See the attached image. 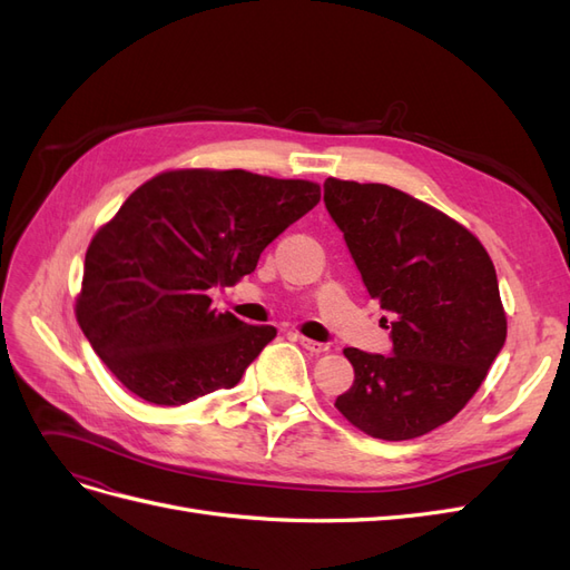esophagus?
Returning <instances> with one entry per match:
<instances>
[{
	"label": "esophagus",
	"instance_id": "1",
	"mask_svg": "<svg viewBox=\"0 0 570 570\" xmlns=\"http://www.w3.org/2000/svg\"><path fill=\"white\" fill-rule=\"evenodd\" d=\"M297 342L302 344V347H304L306 352H312V354H323V352H327V344L316 342V340H308V337H304V335H299Z\"/></svg>",
	"mask_w": 570,
	"mask_h": 570
}]
</instances>
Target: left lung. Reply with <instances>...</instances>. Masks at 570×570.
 <instances>
[{
  "label": "left lung",
  "instance_id": "left-lung-1",
  "mask_svg": "<svg viewBox=\"0 0 570 570\" xmlns=\"http://www.w3.org/2000/svg\"><path fill=\"white\" fill-rule=\"evenodd\" d=\"M323 202L392 340L390 356L344 350L354 385L335 406L371 438H421L456 416L504 347L492 258L456 220L390 185L327 178Z\"/></svg>",
  "mask_w": 570,
  "mask_h": 570
}]
</instances>
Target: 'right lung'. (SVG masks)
Here are the masks:
<instances>
[{
  "label": "right lung",
  "mask_w": 570,
  "mask_h": 570,
  "mask_svg": "<svg viewBox=\"0 0 570 570\" xmlns=\"http://www.w3.org/2000/svg\"><path fill=\"white\" fill-rule=\"evenodd\" d=\"M321 187L249 170H168L147 180L92 237L76 318L97 356L132 394L180 406L230 390L275 337L212 306Z\"/></svg>",
  "instance_id": "obj_1"
}]
</instances>
